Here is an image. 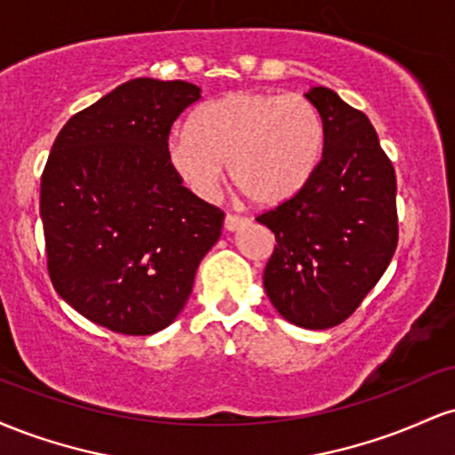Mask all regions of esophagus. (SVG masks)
<instances>
[{"instance_id": "34e87169", "label": "esophagus", "mask_w": 455, "mask_h": 455, "mask_svg": "<svg viewBox=\"0 0 455 455\" xmlns=\"http://www.w3.org/2000/svg\"><path fill=\"white\" fill-rule=\"evenodd\" d=\"M245 224H248V218L235 216V213H228V216L224 218V231L233 233V231H237V228L245 227Z\"/></svg>"}]
</instances>
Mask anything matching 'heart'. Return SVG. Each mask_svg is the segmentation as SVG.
<instances>
[{"instance_id": "b5f03b06", "label": "heart", "mask_w": 455, "mask_h": 455, "mask_svg": "<svg viewBox=\"0 0 455 455\" xmlns=\"http://www.w3.org/2000/svg\"><path fill=\"white\" fill-rule=\"evenodd\" d=\"M192 130L166 139V162L188 190L212 198L228 162L233 186L257 207L299 195L321 166L325 119L304 96L228 92L195 113Z\"/></svg>"}]
</instances>
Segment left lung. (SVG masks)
<instances>
[{
  "mask_svg": "<svg viewBox=\"0 0 455 455\" xmlns=\"http://www.w3.org/2000/svg\"><path fill=\"white\" fill-rule=\"evenodd\" d=\"M306 98L325 119V156L299 195L257 218L275 235L263 284L286 321L329 329L357 310L394 257L395 171L362 111L327 87Z\"/></svg>",
  "mask_w": 455,
  "mask_h": 455,
  "instance_id": "8db88e82",
  "label": "left lung"
}]
</instances>
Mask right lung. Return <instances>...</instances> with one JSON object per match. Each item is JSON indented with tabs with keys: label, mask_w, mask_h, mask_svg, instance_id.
Returning <instances> with one entry per match:
<instances>
[{
	"label": "right lung",
	"mask_w": 455,
	"mask_h": 455,
	"mask_svg": "<svg viewBox=\"0 0 455 455\" xmlns=\"http://www.w3.org/2000/svg\"><path fill=\"white\" fill-rule=\"evenodd\" d=\"M201 98L186 81L132 78L72 115L40 181L49 275L96 325L149 336L175 321L224 213L166 162V139Z\"/></svg>",
	"instance_id": "right-lung-1"
}]
</instances>
